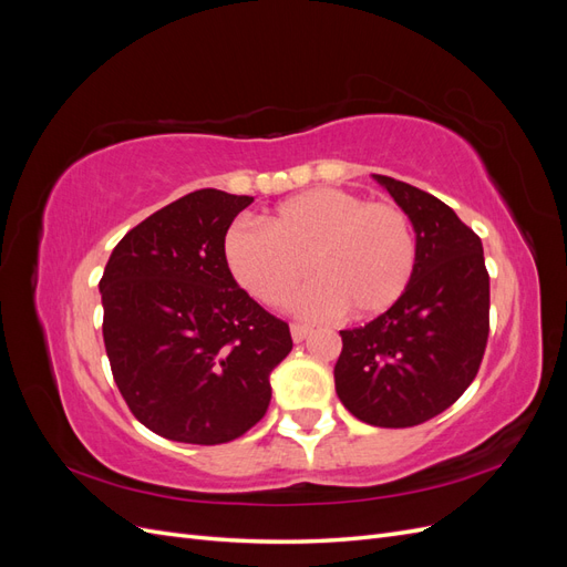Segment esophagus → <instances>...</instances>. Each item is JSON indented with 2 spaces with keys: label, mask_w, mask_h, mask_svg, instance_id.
<instances>
[{
  "label": "esophagus",
  "mask_w": 567,
  "mask_h": 567,
  "mask_svg": "<svg viewBox=\"0 0 567 567\" xmlns=\"http://www.w3.org/2000/svg\"><path fill=\"white\" fill-rule=\"evenodd\" d=\"M310 333H312V329L307 323H290V336H293L296 342H302Z\"/></svg>",
  "instance_id": "1"
}]
</instances>
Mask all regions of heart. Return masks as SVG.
I'll use <instances>...</instances> for the list:
<instances>
[{
  "label": "heart",
  "mask_w": 567,
  "mask_h": 567,
  "mask_svg": "<svg viewBox=\"0 0 567 567\" xmlns=\"http://www.w3.org/2000/svg\"><path fill=\"white\" fill-rule=\"evenodd\" d=\"M225 262L250 296L286 305L307 267L317 279L298 298L302 315L388 312L416 269V234L402 205L319 186L284 200L265 229L238 221L225 236Z\"/></svg>",
  "instance_id": "obj_1"
}]
</instances>
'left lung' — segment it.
Wrapping results in <instances>:
<instances>
[{
    "instance_id": "1",
    "label": "left lung",
    "mask_w": 567,
    "mask_h": 567,
    "mask_svg": "<svg viewBox=\"0 0 567 567\" xmlns=\"http://www.w3.org/2000/svg\"><path fill=\"white\" fill-rule=\"evenodd\" d=\"M416 231V269L388 312L340 331L336 392L352 416L411 427L450 409L477 375L489 336L483 241L440 198L373 175Z\"/></svg>"
}]
</instances>
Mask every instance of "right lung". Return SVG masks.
<instances>
[{"mask_svg": "<svg viewBox=\"0 0 567 567\" xmlns=\"http://www.w3.org/2000/svg\"><path fill=\"white\" fill-rule=\"evenodd\" d=\"M252 196L200 188L120 241L99 281L115 385L165 440L221 444L267 414L269 373L293 348L288 323L236 284L225 236Z\"/></svg>", "mask_w": 567, "mask_h": 567, "instance_id": "1", "label": "right lung"}]
</instances>
